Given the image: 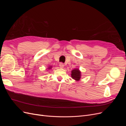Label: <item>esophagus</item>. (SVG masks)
Wrapping results in <instances>:
<instances>
[{
	"instance_id": "34e87169",
	"label": "esophagus",
	"mask_w": 126,
	"mask_h": 126,
	"mask_svg": "<svg viewBox=\"0 0 126 126\" xmlns=\"http://www.w3.org/2000/svg\"><path fill=\"white\" fill-rule=\"evenodd\" d=\"M59 66L61 67V68H63L64 67V64L62 63H59Z\"/></svg>"
}]
</instances>
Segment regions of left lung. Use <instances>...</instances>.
<instances>
[{
  "instance_id": "obj_1",
  "label": "left lung",
  "mask_w": 126,
  "mask_h": 126,
  "mask_svg": "<svg viewBox=\"0 0 126 126\" xmlns=\"http://www.w3.org/2000/svg\"><path fill=\"white\" fill-rule=\"evenodd\" d=\"M81 72L78 69H75L71 71V77L76 80H79L81 77Z\"/></svg>"
}]
</instances>
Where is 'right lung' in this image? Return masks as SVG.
I'll return each instance as SVG.
<instances>
[{
  "instance_id": "obj_1",
  "label": "right lung",
  "mask_w": 126,
  "mask_h": 126,
  "mask_svg": "<svg viewBox=\"0 0 126 126\" xmlns=\"http://www.w3.org/2000/svg\"><path fill=\"white\" fill-rule=\"evenodd\" d=\"M50 67H49V68H48V69H50V68H51Z\"/></svg>"
}]
</instances>
